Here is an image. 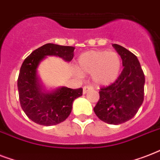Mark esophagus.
Returning a JSON list of instances; mask_svg holds the SVG:
<instances>
[{"instance_id":"1","label":"esophagus","mask_w":160,"mask_h":160,"mask_svg":"<svg viewBox=\"0 0 160 160\" xmlns=\"http://www.w3.org/2000/svg\"><path fill=\"white\" fill-rule=\"evenodd\" d=\"M93 90L92 86H90V85H85V86H84V88H83V93H84V94H86L88 91H90V90Z\"/></svg>"}]
</instances>
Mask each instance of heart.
Masks as SVG:
<instances>
[{
    "label": "heart",
    "mask_w": 160,
    "mask_h": 160,
    "mask_svg": "<svg viewBox=\"0 0 160 160\" xmlns=\"http://www.w3.org/2000/svg\"><path fill=\"white\" fill-rule=\"evenodd\" d=\"M77 67L83 74H92V80L95 85H109L114 83L120 75L122 59L116 52L86 51L80 55Z\"/></svg>",
    "instance_id": "obj_1"
}]
</instances>
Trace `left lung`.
<instances>
[{"instance_id":"1","label":"left lung","mask_w":160,"mask_h":160,"mask_svg":"<svg viewBox=\"0 0 160 160\" xmlns=\"http://www.w3.org/2000/svg\"><path fill=\"white\" fill-rule=\"evenodd\" d=\"M112 46L120 55L124 69L113 84L100 89L94 111L107 124H119L131 119L143 104L145 78L136 55L119 45Z\"/></svg>"}]
</instances>
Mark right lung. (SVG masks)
Returning a JSON list of instances; mask_svg holds the SVG:
<instances>
[{
	"instance_id": "obj_1",
	"label": "right lung",
	"mask_w": 160,
	"mask_h": 160,
	"mask_svg": "<svg viewBox=\"0 0 160 160\" xmlns=\"http://www.w3.org/2000/svg\"><path fill=\"white\" fill-rule=\"evenodd\" d=\"M73 46L48 43L36 49L25 59L19 73L17 87L23 111L32 121L51 126L65 121L72 110L73 101L82 95V88L59 87L46 92L37 75V68L46 56H59L70 62L74 57Z\"/></svg>"
}]
</instances>
